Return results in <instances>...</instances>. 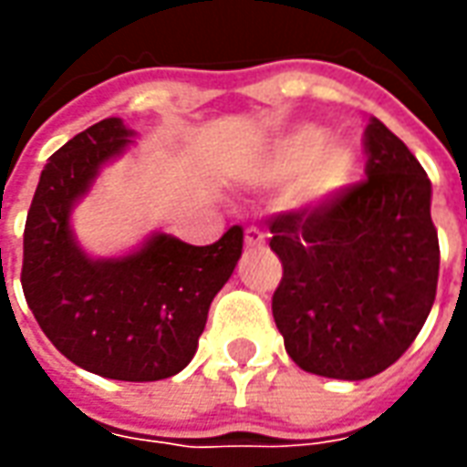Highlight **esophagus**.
<instances>
[{
  "label": "esophagus",
  "instance_id": "obj_1",
  "mask_svg": "<svg viewBox=\"0 0 467 467\" xmlns=\"http://www.w3.org/2000/svg\"><path fill=\"white\" fill-rule=\"evenodd\" d=\"M244 244H247V247H260V244H265L263 230H257V227H247V230H244Z\"/></svg>",
  "mask_w": 467,
  "mask_h": 467
}]
</instances>
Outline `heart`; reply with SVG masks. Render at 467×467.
<instances>
[{"label":"heart","instance_id":"obj_1","mask_svg":"<svg viewBox=\"0 0 467 467\" xmlns=\"http://www.w3.org/2000/svg\"><path fill=\"white\" fill-rule=\"evenodd\" d=\"M265 174L273 182L293 181L290 197L297 207H320L343 192L355 174V152L345 142H325L317 127H297L277 137L267 157Z\"/></svg>","mask_w":467,"mask_h":467}]
</instances>
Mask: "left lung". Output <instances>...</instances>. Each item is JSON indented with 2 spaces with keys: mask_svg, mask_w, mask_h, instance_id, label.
Returning <instances> with one entry per match:
<instances>
[{
  "mask_svg": "<svg viewBox=\"0 0 467 467\" xmlns=\"http://www.w3.org/2000/svg\"><path fill=\"white\" fill-rule=\"evenodd\" d=\"M365 180L330 202L275 214L283 263L273 317L305 372L365 380L408 350L431 315L441 247L431 180L400 137L370 117Z\"/></svg>",
  "mask_w": 467,
  "mask_h": 467,
  "instance_id": "left-lung-1",
  "label": "left lung"
}]
</instances>
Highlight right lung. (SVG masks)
Returning a JSON list of instances; mask_svg holds the SVG:
<instances>
[{
  "label": "right lung",
  "instance_id": "1",
  "mask_svg": "<svg viewBox=\"0 0 467 467\" xmlns=\"http://www.w3.org/2000/svg\"><path fill=\"white\" fill-rule=\"evenodd\" d=\"M130 134L109 117L49 157L26 214L22 290L67 360L109 380L152 382L192 360L210 303L243 254V227L204 247L154 234L127 257H87L69 230L72 204Z\"/></svg>",
  "mask_w": 467,
  "mask_h": 467
}]
</instances>
